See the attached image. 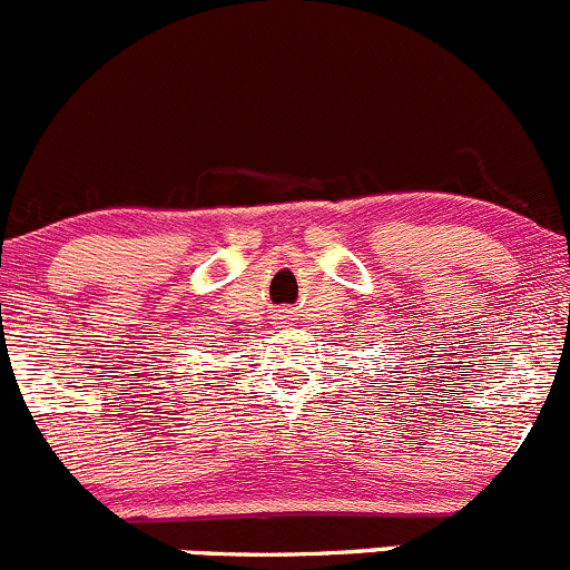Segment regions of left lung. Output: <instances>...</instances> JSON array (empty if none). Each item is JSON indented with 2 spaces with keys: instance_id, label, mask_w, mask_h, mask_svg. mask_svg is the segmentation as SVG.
I'll use <instances>...</instances> for the list:
<instances>
[{
  "instance_id": "1",
  "label": "left lung",
  "mask_w": 570,
  "mask_h": 570,
  "mask_svg": "<svg viewBox=\"0 0 570 570\" xmlns=\"http://www.w3.org/2000/svg\"><path fill=\"white\" fill-rule=\"evenodd\" d=\"M392 343H395V340H392ZM409 348H416V345H406V348L401 351V354H403V360H409V354H412V351H409ZM416 365L422 367V365H425V362H416ZM397 373H401V371H397Z\"/></svg>"
}]
</instances>
